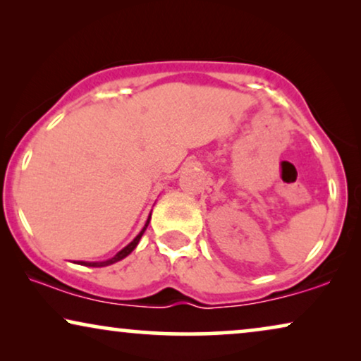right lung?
<instances>
[{"instance_id": "obj_1", "label": "right lung", "mask_w": 361, "mask_h": 361, "mask_svg": "<svg viewBox=\"0 0 361 361\" xmlns=\"http://www.w3.org/2000/svg\"><path fill=\"white\" fill-rule=\"evenodd\" d=\"M151 219V216H149ZM149 219H147V221H146V225H145V228H142L141 231H140V235L136 236L135 240L131 241L130 245L128 246H125V248H123L121 251H118V253L113 256V258H110V259H106V261H100V263H85V261H78V263L80 264H83V266H92V268H102V266H108V264H113V263H116V261H120V259H123V258H126L128 255L131 253L133 250L136 248V245L140 243V240H141V236H142V233H145V230L147 228V225H149Z\"/></svg>"}]
</instances>
